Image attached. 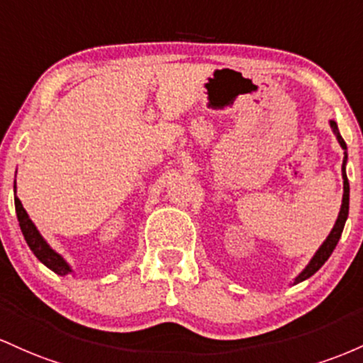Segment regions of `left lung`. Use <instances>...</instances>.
<instances>
[{"instance_id": "8db88e82", "label": "left lung", "mask_w": 363, "mask_h": 363, "mask_svg": "<svg viewBox=\"0 0 363 363\" xmlns=\"http://www.w3.org/2000/svg\"><path fill=\"white\" fill-rule=\"evenodd\" d=\"M329 125H331L333 133H335L336 138H337V142H340L341 149L345 150L343 166H341V174H343V201H341L340 214H337V219H336L335 226H333L331 233H329L328 238L324 240V243L319 247V250H317L315 254H313V257L311 259V262H308L307 266H305V269L300 272L298 276H296L295 281H293V284L302 283V281L311 278L312 274H315V272L324 266L325 260L331 257L333 250H335V248H336L337 242H340V238H341V233H343L346 218H348V209H350V183H348V177H346V161H348V152H346V144H345L343 137H341L340 130H337L336 121L331 120V121H329Z\"/></svg>"}]
</instances>
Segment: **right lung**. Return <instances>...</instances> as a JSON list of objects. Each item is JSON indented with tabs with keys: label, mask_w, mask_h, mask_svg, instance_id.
Masks as SVG:
<instances>
[{
	"label": "right lung",
	"mask_w": 363,
	"mask_h": 363,
	"mask_svg": "<svg viewBox=\"0 0 363 363\" xmlns=\"http://www.w3.org/2000/svg\"><path fill=\"white\" fill-rule=\"evenodd\" d=\"M13 192H15V211H17L20 230H22L23 238H26L27 245L30 247V250L34 252L35 257H38L44 266L50 267L52 272H56V274L60 276H67L68 272H73L70 264L61 257L58 252L52 250L50 243L44 240V236L39 233V230L35 228L34 223H32V219L28 218L27 211L23 209L22 202H20V199L17 197V182L13 183Z\"/></svg>",
	"instance_id": "right-lung-1"
}]
</instances>
